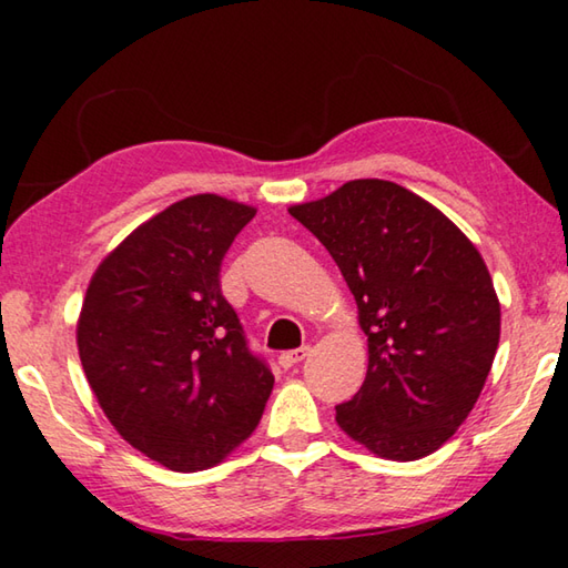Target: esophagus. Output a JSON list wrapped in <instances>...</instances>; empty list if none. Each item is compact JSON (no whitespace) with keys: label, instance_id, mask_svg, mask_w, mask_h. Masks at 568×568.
I'll list each match as a JSON object with an SVG mask.
<instances>
[{"label":"esophagus","instance_id":"obj_1","mask_svg":"<svg viewBox=\"0 0 568 568\" xmlns=\"http://www.w3.org/2000/svg\"><path fill=\"white\" fill-rule=\"evenodd\" d=\"M307 355H311V348H307V345H301V348H295V351H285V353H281V365L283 368H291V365L305 361Z\"/></svg>","mask_w":568,"mask_h":568}]
</instances>
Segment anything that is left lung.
<instances>
[{
  "label": "left lung",
  "instance_id": "obj_1",
  "mask_svg": "<svg viewBox=\"0 0 568 568\" xmlns=\"http://www.w3.org/2000/svg\"><path fill=\"white\" fill-rule=\"evenodd\" d=\"M358 303L368 373L335 420L390 460L434 454L484 390L501 335V305L476 245L416 192L351 180L293 205Z\"/></svg>",
  "mask_w": 568,
  "mask_h": 568
}]
</instances>
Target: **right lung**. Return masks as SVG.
I'll list each match as a JSON object with an SVG mask.
<instances>
[{
	"mask_svg": "<svg viewBox=\"0 0 568 568\" xmlns=\"http://www.w3.org/2000/svg\"><path fill=\"white\" fill-rule=\"evenodd\" d=\"M255 207L192 195L142 223L94 271L77 321L104 416L170 470H203L253 434L273 373L247 348L220 263Z\"/></svg>",
	"mask_w": 568,
	"mask_h": 568,
	"instance_id": "1",
	"label": "right lung"
}]
</instances>
